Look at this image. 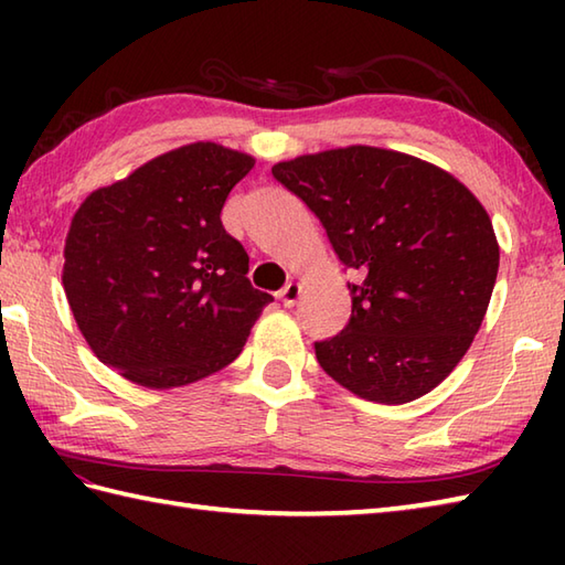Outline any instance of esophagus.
Returning a JSON list of instances; mask_svg holds the SVG:
<instances>
[{"label": "esophagus", "instance_id": "esophagus-1", "mask_svg": "<svg viewBox=\"0 0 565 565\" xmlns=\"http://www.w3.org/2000/svg\"><path fill=\"white\" fill-rule=\"evenodd\" d=\"M301 294H303V286L298 284V281H289V284H286L284 289L279 291V301H281L286 308H291V306L298 303V298H301Z\"/></svg>", "mask_w": 565, "mask_h": 565}]
</instances>
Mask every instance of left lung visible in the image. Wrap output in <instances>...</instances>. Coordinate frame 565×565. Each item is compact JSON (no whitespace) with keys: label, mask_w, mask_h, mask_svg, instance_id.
<instances>
[{"label":"left lung","mask_w":565,"mask_h":565,"mask_svg":"<svg viewBox=\"0 0 565 565\" xmlns=\"http://www.w3.org/2000/svg\"><path fill=\"white\" fill-rule=\"evenodd\" d=\"M271 174L356 271L350 322L316 342L322 371L386 405L437 388L471 347L495 286L500 247L481 201L435 164L369 146L301 154Z\"/></svg>","instance_id":"obj_1"}]
</instances>
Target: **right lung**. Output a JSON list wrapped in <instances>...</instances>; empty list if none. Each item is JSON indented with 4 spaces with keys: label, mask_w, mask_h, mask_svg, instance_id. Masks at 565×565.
<instances>
[{
    "label": "right lung",
    "mask_w": 565,
    "mask_h": 565,
    "mask_svg": "<svg viewBox=\"0 0 565 565\" xmlns=\"http://www.w3.org/2000/svg\"><path fill=\"white\" fill-rule=\"evenodd\" d=\"M255 158L191 142L82 201L65 239L63 286L99 362L146 388L186 386L243 352L274 298L221 223Z\"/></svg>",
    "instance_id": "add662e5"
}]
</instances>
